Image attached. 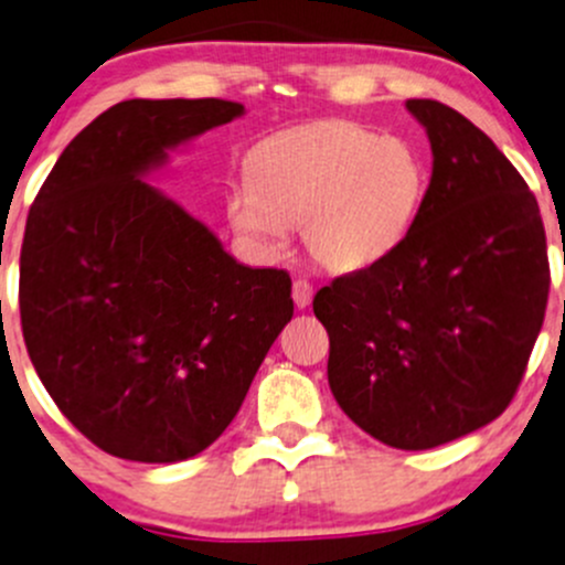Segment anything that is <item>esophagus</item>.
<instances>
[{"mask_svg": "<svg viewBox=\"0 0 565 565\" xmlns=\"http://www.w3.org/2000/svg\"><path fill=\"white\" fill-rule=\"evenodd\" d=\"M311 298H313V287L308 281H302V278H298V281L292 284V300L295 306L298 308H308L311 306Z\"/></svg>", "mask_w": 565, "mask_h": 565, "instance_id": "1", "label": "esophagus"}]
</instances>
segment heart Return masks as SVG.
Wrapping results in <instances>:
<instances>
[{
	"instance_id": "obj_1",
	"label": "heart",
	"mask_w": 565,
	"mask_h": 565,
	"mask_svg": "<svg viewBox=\"0 0 565 565\" xmlns=\"http://www.w3.org/2000/svg\"><path fill=\"white\" fill-rule=\"evenodd\" d=\"M427 194L423 157L358 121H319L259 142L227 216L257 252L281 254L302 227L308 254L332 273L382 265L417 224Z\"/></svg>"
}]
</instances>
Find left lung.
I'll list each match as a JSON object with an SVG mask.
<instances>
[{"instance_id": "left-lung-1", "label": "left lung", "mask_w": 565, "mask_h": 565, "mask_svg": "<svg viewBox=\"0 0 565 565\" xmlns=\"http://www.w3.org/2000/svg\"><path fill=\"white\" fill-rule=\"evenodd\" d=\"M433 173L403 246L322 287L328 382L367 436L433 449L479 430L512 403L544 322L547 237L514 164L466 116L408 99Z\"/></svg>"}]
</instances>
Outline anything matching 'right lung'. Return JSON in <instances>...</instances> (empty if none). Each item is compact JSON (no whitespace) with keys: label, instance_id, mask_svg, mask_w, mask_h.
<instances>
[{"label":"right lung","instance_id":"right-lung-1","mask_svg":"<svg viewBox=\"0 0 565 565\" xmlns=\"http://www.w3.org/2000/svg\"><path fill=\"white\" fill-rule=\"evenodd\" d=\"M227 99H127L53 164L21 246V328L47 395L108 455L178 462L233 423L292 319L287 270L248 267L146 181L235 121Z\"/></svg>","mask_w":565,"mask_h":565}]
</instances>
